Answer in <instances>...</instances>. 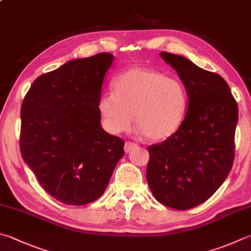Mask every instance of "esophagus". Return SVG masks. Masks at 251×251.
<instances>
[{"instance_id": "esophagus-1", "label": "esophagus", "mask_w": 251, "mask_h": 251, "mask_svg": "<svg viewBox=\"0 0 251 251\" xmlns=\"http://www.w3.org/2000/svg\"><path fill=\"white\" fill-rule=\"evenodd\" d=\"M134 148H136V144L133 143V142H126V144H125L126 153H129L130 151L133 150Z\"/></svg>"}]
</instances>
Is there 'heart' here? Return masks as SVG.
Returning <instances> with one entry per match:
<instances>
[{"instance_id": "b5f03b06", "label": "heart", "mask_w": 251, "mask_h": 251, "mask_svg": "<svg viewBox=\"0 0 251 251\" xmlns=\"http://www.w3.org/2000/svg\"><path fill=\"white\" fill-rule=\"evenodd\" d=\"M112 88L98 100L103 126L110 133L131 130L134 116L141 134L152 141L168 139L180 127L188 98L177 79L155 70L133 68L117 76Z\"/></svg>"}]
</instances>
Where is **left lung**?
Here are the masks:
<instances>
[{
	"label": "left lung",
	"mask_w": 251,
	"mask_h": 251,
	"mask_svg": "<svg viewBox=\"0 0 251 251\" xmlns=\"http://www.w3.org/2000/svg\"><path fill=\"white\" fill-rule=\"evenodd\" d=\"M160 56L177 71L189 102L176 133L148 148L146 180L162 204L188 210L211 198L228 176L238 106L221 75L180 55L160 52Z\"/></svg>",
	"instance_id": "left-lung-1"
}]
</instances>
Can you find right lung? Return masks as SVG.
<instances>
[{
  "mask_svg": "<svg viewBox=\"0 0 251 251\" xmlns=\"http://www.w3.org/2000/svg\"><path fill=\"white\" fill-rule=\"evenodd\" d=\"M113 55L69 61L37 77L21 110V153L42 188L60 202L97 200L125 155V141L100 126L98 100Z\"/></svg>",
  "mask_w": 251,
  "mask_h": 251,
  "instance_id": "obj_1",
  "label": "right lung"
}]
</instances>
